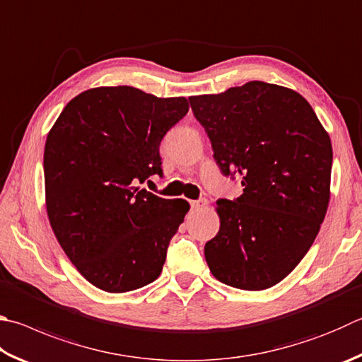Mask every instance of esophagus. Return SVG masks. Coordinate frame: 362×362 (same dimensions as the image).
I'll list each match as a JSON object with an SVG mask.
<instances>
[{
  "label": "esophagus",
  "mask_w": 362,
  "mask_h": 362,
  "mask_svg": "<svg viewBox=\"0 0 362 362\" xmlns=\"http://www.w3.org/2000/svg\"><path fill=\"white\" fill-rule=\"evenodd\" d=\"M207 206V199H198V201H192V209L193 210H199L202 207Z\"/></svg>",
  "instance_id": "esophagus-1"
}]
</instances>
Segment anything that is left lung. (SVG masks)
<instances>
[{
	"label": "left lung",
	"instance_id": "8db88e82",
	"mask_svg": "<svg viewBox=\"0 0 362 362\" xmlns=\"http://www.w3.org/2000/svg\"><path fill=\"white\" fill-rule=\"evenodd\" d=\"M225 175H240L238 199L216 201L220 231L204 247L216 280L267 290L304 258L331 196L329 134L304 96L259 81L188 98Z\"/></svg>",
	"mask_w": 362,
	"mask_h": 362
}]
</instances>
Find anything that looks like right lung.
<instances>
[{
  "label": "right lung",
  "instance_id": "obj_1",
  "mask_svg": "<svg viewBox=\"0 0 362 362\" xmlns=\"http://www.w3.org/2000/svg\"><path fill=\"white\" fill-rule=\"evenodd\" d=\"M187 112V98L98 87L72 98L49 131L50 226L82 277L103 291H133L160 277L189 204L137 185L163 175L161 139Z\"/></svg>",
  "mask_w": 362,
  "mask_h": 362
}]
</instances>
